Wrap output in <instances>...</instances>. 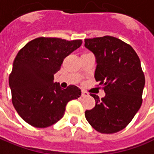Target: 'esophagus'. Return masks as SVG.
<instances>
[{
  "instance_id": "esophagus-1",
  "label": "esophagus",
  "mask_w": 154,
  "mask_h": 154,
  "mask_svg": "<svg viewBox=\"0 0 154 154\" xmlns=\"http://www.w3.org/2000/svg\"><path fill=\"white\" fill-rule=\"evenodd\" d=\"M88 92L85 91H82V97H86V96H88Z\"/></svg>"
}]
</instances>
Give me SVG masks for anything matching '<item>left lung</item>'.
Returning a JSON list of instances; mask_svg holds the SVG:
<instances>
[{
    "mask_svg": "<svg viewBox=\"0 0 154 154\" xmlns=\"http://www.w3.org/2000/svg\"><path fill=\"white\" fill-rule=\"evenodd\" d=\"M86 48L95 56L94 78L102 85L105 96L95 100V106L85 116L91 126L103 134L124 129L142 104L145 83L140 58L134 49L111 36L85 39Z\"/></svg>",
    "mask_w": 154,
    "mask_h": 154,
    "instance_id": "left-lung-1",
    "label": "left lung"
}]
</instances>
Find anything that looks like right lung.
<instances>
[{"mask_svg": "<svg viewBox=\"0 0 154 154\" xmlns=\"http://www.w3.org/2000/svg\"><path fill=\"white\" fill-rule=\"evenodd\" d=\"M82 40L38 37L17 54L9 77L12 103L19 115L38 128L52 126L64 115L67 103L81 96V90L54 82L63 59L79 48Z\"/></svg>", "mask_w": 154, "mask_h": 154, "instance_id": "obj_1", "label": "right lung"}]
</instances>
